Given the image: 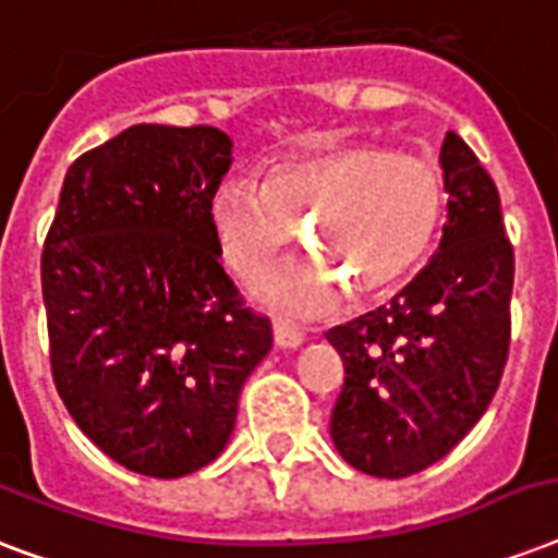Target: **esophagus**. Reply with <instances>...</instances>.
<instances>
[{"instance_id": "34e87169", "label": "esophagus", "mask_w": 558, "mask_h": 558, "mask_svg": "<svg viewBox=\"0 0 558 558\" xmlns=\"http://www.w3.org/2000/svg\"><path fill=\"white\" fill-rule=\"evenodd\" d=\"M271 332H275V344L278 348H301L304 344V332L298 330L295 324L275 322L271 324Z\"/></svg>"}]
</instances>
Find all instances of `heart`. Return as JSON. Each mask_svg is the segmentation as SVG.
Masks as SVG:
<instances>
[{
	"instance_id": "obj_1",
	"label": "heart",
	"mask_w": 558,
	"mask_h": 558,
	"mask_svg": "<svg viewBox=\"0 0 558 558\" xmlns=\"http://www.w3.org/2000/svg\"><path fill=\"white\" fill-rule=\"evenodd\" d=\"M437 170L411 153L341 144L306 159L280 161L263 185L228 179L210 199V226L222 260L240 278H257L301 240L316 254L271 269L257 295L292 315L327 313L348 283L376 295L423 260L440 226Z\"/></svg>"
}]
</instances>
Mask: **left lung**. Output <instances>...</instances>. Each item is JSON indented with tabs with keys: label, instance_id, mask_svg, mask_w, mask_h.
<instances>
[{
	"label": "left lung",
	"instance_id": "obj_1",
	"mask_svg": "<svg viewBox=\"0 0 558 558\" xmlns=\"http://www.w3.org/2000/svg\"><path fill=\"white\" fill-rule=\"evenodd\" d=\"M440 165V252L390 306L327 332L344 359L332 442L365 475L408 477L446 458L489 408L510 353L515 260L498 187L454 133Z\"/></svg>",
	"mask_w": 558,
	"mask_h": 558
}]
</instances>
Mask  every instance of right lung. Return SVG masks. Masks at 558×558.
Wrapping results in <instances>:
<instances>
[{"instance_id": "right-lung-1", "label": "right lung", "mask_w": 558, "mask_h": 558, "mask_svg": "<svg viewBox=\"0 0 558 558\" xmlns=\"http://www.w3.org/2000/svg\"><path fill=\"white\" fill-rule=\"evenodd\" d=\"M231 168L217 126L135 124L63 179L43 248L57 393L104 454L147 477L208 466L271 350L219 266L210 199Z\"/></svg>"}]
</instances>
